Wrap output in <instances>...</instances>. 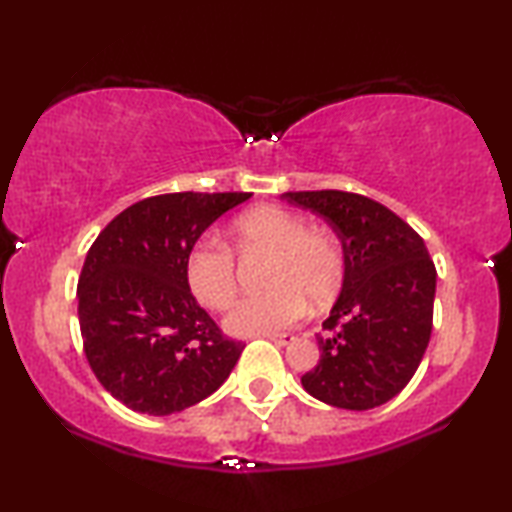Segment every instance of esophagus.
I'll list each match as a JSON object with an SVG mask.
<instances>
[{"label":"esophagus","mask_w":512,"mask_h":512,"mask_svg":"<svg viewBox=\"0 0 512 512\" xmlns=\"http://www.w3.org/2000/svg\"><path fill=\"white\" fill-rule=\"evenodd\" d=\"M265 338L272 340V342H275V345H279V347H284V345H291V342L296 340V338H293L291 333H268V335H265Z\"/></svg>","instance_id":"obj_1"}]
</instances>
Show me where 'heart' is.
I'll use <instances>...</instances> for the list:
<instances>
[{
  "label": "heart",
  "mask_w": 512,
  "mask_h": 512,
  "mask_svg": "<svg viewBox=\"0 0 512 512\" xmlns=\"http://www.w3.org/2000/svg\"><path fill=\"white\" fill-rule=\"evenodd\" d=\"M230 242L242 256L268 254L261 296L237 300L226 314L233 335H268L303 317L305 303L326 307L345 282V254L328 230L307 228L303 216L282 207H256L237 216ZM186 282L198 303L223 310L237 293V265L226 244L195 242L186 256Z\"/></svg>",
  "instance_id": "heart-1"
}]
</instances>
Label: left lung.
<instances>
[{
    "label": "left lung",
    "instance_id": "1",
    "mask_svg": "<svg viewBox=\"0 0 512 512\" xmlns=\"http://www.w3.org/2000/svg\"><path fill=\"white\" fill-rule=\"evenodd\" d=\"M324 216L345 254V282L324 321L319 363L300 377L321 403L370 410L401 394L429 347L436 265L408 223L345 191L284 193Z\"/></svg>",
    "mask_w": 512,
    "mask_h": 512
}]
</instances>
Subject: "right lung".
<instances>
[{
    "label": "right lung",
    "instance_id": "obj_1",
    "mask_svg": "<svg viewBox=\"0 0 512 512\" xmlns=\"http://www.w3.org/2000/svg\"><path fill=\"white\" fill-rule=\"evenodd\" d=\"M251 193H167L125 209L83 263L79 326L86 359L125 408L165 417L212 396L244 345L223 338L186 282V256Z\"/></svg>",
    "mask_w": 512,
    "mask_h": 512
}]
</instances>
